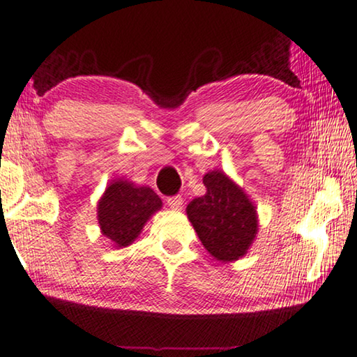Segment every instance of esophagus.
<instances>
[{"label": "esophagus", "instance_id": "34e87169", "mask_svg": "<svg viewBox=\"0 0 357 357\" xmlns=\"http://www.w3.org/2000/svg\"><path fill=\"white\" fill-rule=\"evenodd\" d=\"M167 205H169L172 210H182L183 199H182V197H180V195L169 197V199H167Z\"/></svg>", "mask_w": 357, "mask_h": 357}]
</instances>
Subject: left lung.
Here are the masks:
<instances>
[{
  "mask_svg": "<svg viewBox=\"0 0 357 357\" xmlns=\"http://www.w3.org/2000/svg\"><path fill=\"white\" fill-rule=\"evenodd\" d=\"M204 183L206 193L187 205V217L206 252L218 261H235L257 236V206L225 172H208Z\"/></svg>",
  "mask_w": 357,
  "mask_h": 357,
  "instance_id": "8db88e82",
  "label": "left lung"
}]
</instances>
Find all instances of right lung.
Returning a JSON list of instances; mask_svg holds the SVG:
<instances>
[{
    "label": "right lung",
    "mask_w": 357,
    "mask_h": 357,
    "mask_svg": "<svg viewBox=\"0 0 357 357\" xmlns=\"http://www.w3.org/2000/svg\"><path fill=\"white\" fill-rule=\"evenodd\" d=\"M160 208L162 200L151 187H137L124 178L112 180L98 204L100 231L117 248L129 246Z\"/></svg>",
    "instance_id": "add662e5"
}]
</instances>
